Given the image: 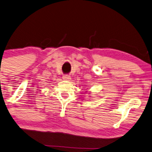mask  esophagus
<instances>
[{"mask_svg": "<svg viewBox=\"0 0 152 152\" xmlns=\"http://www.w3.org/2000/svg\"><path fill=\"white\" fill-rule=\"evenodd\" d=\"M63 79L65 80V81H69L71 79V76L69 75H64L63 76Z\"/></svg>", "mask_w": 152, "mask_h": 152, "instance_id": "esophagus-1", "label": "esophagus"}]
</instances>
